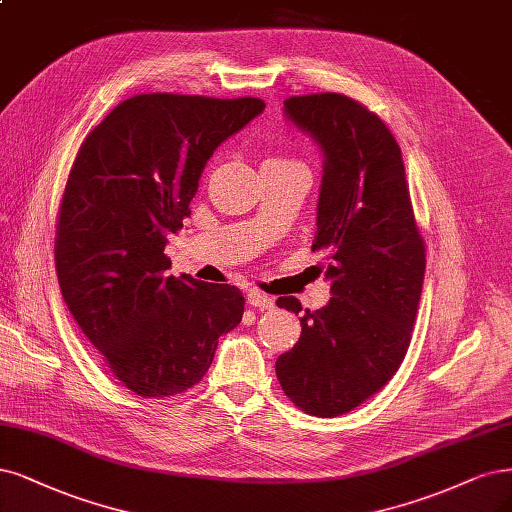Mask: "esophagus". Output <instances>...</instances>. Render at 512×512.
<instances>
[{"label":"esophagus","instance_id":"1","mask_svg":"<svg viewBox=\"0 0 512 512\" xmlns=\"http://www.w3.org/2000/svg\"><path fill=\"white\" fill-rule=\"evenodd\" d=\"M248 303L260 311H267V309H273L275 307V301L271 296H267L260 290H250L248 292Z\"/></svg>","mask_w":512,"mask_h":512}]
</instances>
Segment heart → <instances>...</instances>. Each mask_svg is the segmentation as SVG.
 I'll use <instances>...</instances> for the list:
<instances>
[{
	"mask_svg": "<svg viewBox=\"0 0 512 512\" xmlns=\"http://www.w3.org/2000/svg\"><path fill=\"white\" fill-rule=\"evenodd\" d=\"M267 163H273V165H298V167H303V165L298 163V161H292V158H281V156H277V158H269Z\"/></svg>",
	"mask_w": 512,
	"mask_h": 512,
	"instance_id": "heart-1",
	"label": "heart"
}]
</instances>
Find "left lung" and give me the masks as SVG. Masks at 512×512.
Wrapping results in <instances>:
<instances>
[{
	"label": "left lung",
	"instance_id": "left-lung-1",
	"mask_svg": "<svg viewBox=\"0 0 512 512\" xmlns=\"http://www.w3.org/2000/svg\"><path fill=\"white\" fill-rule=\"evenodd\" d=\"M284 114L324 156L313 252H326L332 298L305 311L281 354V390L315 417H337L377 394L402 364L426 273L402 152L383 120L339 93L290 97ZM279 307L303 311L294 296Z\"/></svg>",
	"mask_w": 512,
	"mask_h": 512
}]
</instances>
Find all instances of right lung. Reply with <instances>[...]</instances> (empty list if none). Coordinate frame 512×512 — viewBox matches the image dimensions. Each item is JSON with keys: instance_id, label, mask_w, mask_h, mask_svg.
I'll list each match as a JSON object with an SVG mask.
<instances>
[{"instance_id": "right-lung-1", "label": "right lung", "mask_w": 512, "mask_h": 512, "mask_svg": "<svg viewBox=\"0 0 512 512\" xmlns=\"http://www.w3.org/2000/svg\"><path fill=\"white\" fill-rule=\"evenodd\" d=\"M264 110L256 97L137 95L86 135L59 207L55 264L74 320L112 375L144 398L203 379L243 315L239 288L167 273L216 148Z\"/></svg>"}]
</instances>
